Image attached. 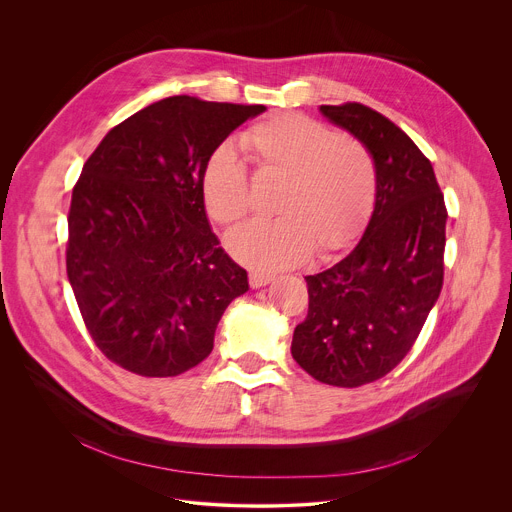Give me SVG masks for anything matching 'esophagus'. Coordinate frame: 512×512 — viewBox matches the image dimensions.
I'll list each match as a JSON object with an SVG mask.
<instances>
[{"mask_svg":"<svg viewBox=\"0 0 512 512\" xmlns=\"http://www.w3.org/2000/svg\"><path fill=\"white\" fill-rule=\"evenodd\" d=\"M271 279H273V275L263 273V271H251V273H249V283H251V287H263V285H267Z\"/></svg>","mask_w":512,"mask_h":512,"instance_id":"34e87169","label":"esophagus"}]
</instances>
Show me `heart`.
<instances>
[{
    "label": "heart",
    "instance_id": "obj_1",
    "mask_svg": "<svg viewBox=\"0 0 512 512\" xmlns=\"http://www.w3.org/2000/svg\"><path fill=\"white\" fill-rule=\"evenodd\" d=\"M255 168L283 182L269 223H249L229 237L245 265L275 271L314 251L326 257L346 247L369 221L377 198V164L354 135L300 115L277 113L241 133ZM202 204L216 225L235 227L249 212V172L231 148L216 150L200 180Z\"/></svg>",
    "mask_w": 512,
    "mask_h": 512
}]
</instances>
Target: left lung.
<instances>
[{"label":"left lung","instance_id":"obj_1","mask_svg":"<svg viewBox=\"0 0 512 512\" xmlns=\"http://www.w3.org/2000/svg\"><path fill=\"white\" fill-rule=\"evenodd\" d=\"M377 164L375 210L358 245L308 275V316L291 354L316 381L360 387L391 373L415 344L444 285L446 202L431 162L379 111L322 105Z\"/></svg>","mask_w":512,"mask_h":512}]
</instances>
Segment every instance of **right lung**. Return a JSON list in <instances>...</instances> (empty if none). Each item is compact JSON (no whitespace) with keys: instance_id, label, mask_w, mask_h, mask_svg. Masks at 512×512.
Here are the masks:
<instances>
[{"instance_id":"obj_1","label":"right lung","mask_w":512,"mask_h":512,"mask_svg":"<svg viewBox=\"0 0 512 512\" xmlns=\"http://www.w3.org/2000/svg\"><path fill=\"white\" fill-rule=\"evenodd\" d=\"M263 105L176 95L115 125L68 210L66 273L99 350L141 377L202 362L247 271L218 245L200 194L206 162Z\"/></svg>"}]
</instances>
